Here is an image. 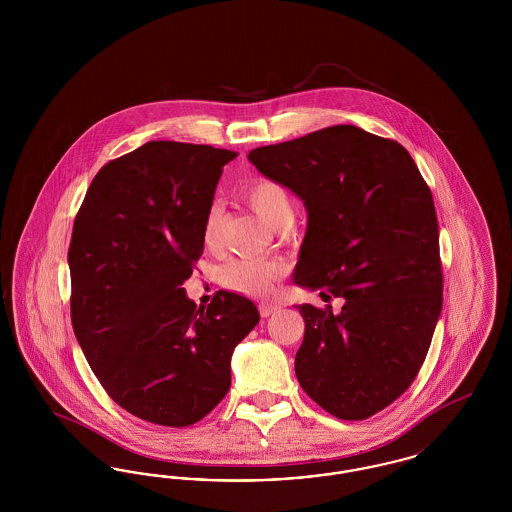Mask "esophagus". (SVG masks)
<instances>
[{
	"instance_id": "obj_1",
	"label": "esophagus",
	"mask_w": 512,
	"mask_h": 512,
	"mask_svg": "<svg viewBox=\"0 0 512 512\" xmlns=\"http://www.w3.org/2000/svg\"><path fill=\"white\" fill-rule=\"evenodd\" d=\"M280 311V307L278 305H274V303H261L259 305V313H261V317L267 318L270 315H274V313H278Z\"/></svg>"
}]
</instances>
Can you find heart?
<instances>
[{
    "mask_svg": "<svg viewBox=\"0 0 512 512\" xmlns=\"http://www.w3.org/2000/svg\"><path fill=\"white\" fill-rule=\"evenodd\" d=\"M245 203L251 211L268 226L280 228L293 220L292 199L288 192L272 182L257 180L244 192ZM220 213L213 207L207 213L203 226V240L207 247H215L219 242ZM284 274V265L278 261H261V259H232L220 270V282L224 288L244 295H265L272 290L274 282Z\"/></svg>",
    "mask_w": 512,
    "mask_h": 512,
    "instance_id": "1",
    "label": "heart"
}]
</instances>
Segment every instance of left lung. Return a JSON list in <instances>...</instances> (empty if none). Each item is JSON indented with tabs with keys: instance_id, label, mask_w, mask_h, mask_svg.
<instances>
[{
	"instance_id": "8db88e82",
	"label": "left lung",
	"mask_w": 512,
	"mask_h": 512,
	"mask_svg": "<svg viewBox=\"0 0 512 512\" xmlns=\"http://www.w3.org/2000/svg\"><path fill=\"white\" fill-rule=\"evenodd\" d=\"M247 159L307 209L293 282L343 299L340 313L295 305L305 320L301 388L341 420L382 411L413 384L441 313L430 188L405 147L353 124L257 147Z\"/></svg>"
}]
</instances>
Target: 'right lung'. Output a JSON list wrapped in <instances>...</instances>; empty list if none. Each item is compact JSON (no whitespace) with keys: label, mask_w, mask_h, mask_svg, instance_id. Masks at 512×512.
I'll return each instance as SVG.
<instances>
[{"label":"right lung","mask_w":512,"mask_h":512,"mask_svg":"<svg viewBox=\"0 0 512 512\" xmlns=\"http://www.w3.org/2000/svg\"><path fill=\"white\" fill-rule=\"evenodd\" d=\"M236 155L147 142L96 174L74 219V336L109 397L153 424L182 428L211 413L230 390L236 345L259 322L244 295L220 290L197 309L182 288Z\"/></svg>","instance_id":"1"}]
</instances>
